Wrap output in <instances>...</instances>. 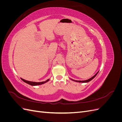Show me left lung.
I'll return each mask as SVG.
<instances>
[{
  "instance_id": "1",
  "label": "left lung",
  "mask_w": 122,
  "mask_h": 122,
  "mask_svg": "<svg viewBox=\"0 0 122 122\" xmlns=\"http://www.w3.org/2000/svg\"><path fill=\"white\" fill-rule=\"evenodd\" d=\"M98 72H98L94 76H93L92 77H91V78H90V79H87V80H83V81H81V80H73V79H72V80H73V81H76V82H89V81H90L91 80H92V79H94L95 77H96V76L97 75V74L98 73Z\"/></svg>"
}]
</instances>
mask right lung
I'll return each mask as SVG.
<instances>
[{"label":"right lung","mask_w":122,"mask_h":122,"mask_svg":"<svg viewBox=\"0 0 122 122\" xmlns=\"http://www.w3.org/2000/svg\"><path fill=\"white\" fill-rule=\"evenodd\" d=\"M22 80H23L24 82H25V83H26L29 85H31V86H38V85H41V84H42L45 83L47 82L49 80V79H48L45 81H43V82H32V81H27V80H25L22 78H21Z\"/></svg>","instance_id":"add662e5"}]
</instances>
